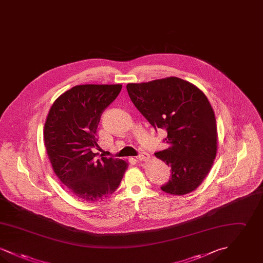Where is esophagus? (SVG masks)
I'll list each match as a JSON object with an SVG mask.
<instances>
[{
    "instance_id": "34e87169",
    "label": "esophagus",
    "mask_w": 263,
    "mask_h": 263,
    "mask_svg": "<svg viewBox=\"0 0 263 263\" xmlns=\"http://www.w3.org/2000/svg\"><path fill=\"white\" fill-rule=\"evenodd\" d=\"M149 159H150V157H149V155L147 153H142L140 156L136 157V160H137L139 163L147 162V161H149Z\"/></svg>"
}]
</instances>
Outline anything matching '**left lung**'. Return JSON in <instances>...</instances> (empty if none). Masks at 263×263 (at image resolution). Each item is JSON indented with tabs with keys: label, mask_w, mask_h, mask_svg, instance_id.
<instances>
[{
	"label": "left lung",
	"mask_w": 263,
	"mask_h": 263,
	"mask_svg": "<svg viewBox=\"0 0 263 263\" xmlns=\"http://www.w3.org/2000/svg\"><path fill=\"white\" fill-rule=\"evenodd\" d=\"M126 88L151 125L167 132V149L155 154L172 168L162 190L177 196L194 191L209 174L218 148L210 101L200 88L176 77L128 84Z\"/></svg>",
	"instance_id": "1"
}]
</instances>
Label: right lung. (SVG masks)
<instances>
[{
  "label": "right lung",
  "mask_w": 263,
  "mask_h": 263,
  "mask_svg": "<svg viewBox=\"0 0 263 263\" xmlns=\"http://www.w3.org/2000/svg\"><path fill=\"white\" fill-rule=\"evenodd\" d=\"M122 85H79L55 100L45 120L43 137L52 168L77 198L95 203L110 196L119 186L128 162L101 157L97 128L105 108Z\"/></svg>",
  "instance_id": "add662e5"
}]
</instances>
